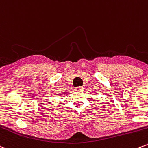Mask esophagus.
Masks as SVG:
<instances>
[{
  "instance_id": "34e87169",
  "label": "esophagus",
  "mask_w": 148,
  "mask_h": 148,
  "mask_svg": "<svg viewBox=\"0 0 148 148\" xmlns=\"http://www.w3.org/2000/svg\"><path fill=\"white\" fill-rule=\"evenodd\" d=\"M75 90L76 91H82L83 90V88L82 87H76L75 88Z\"/></svg>"
}]
</instances>
